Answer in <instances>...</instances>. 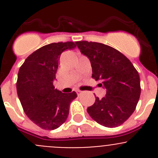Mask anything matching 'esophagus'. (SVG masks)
Returning a JSON list of instances; mask_svg holds the SVG:
<instances>
[{
	"label": "esophagus",
	"instance_id": "obj_1",
	"mask_svg": "<svg viewBox=\"0 0 158 158\" xmlns=\"http://www.w3.org/2000/svg\"><path fill=\"white\" fill-rule=\"evenodd\" d=\"M81 91H80V90H78V91H77V93L78 94V95H79V94H81Z\"/></svg>",
	"mask_w": 158,
	"mask_h": 158
}]
</instances>
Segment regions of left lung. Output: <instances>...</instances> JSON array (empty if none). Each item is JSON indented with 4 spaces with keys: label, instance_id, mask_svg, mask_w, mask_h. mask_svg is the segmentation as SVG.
<instances>
[{
    "label": "left lung",
    "instance_id": "1",
    "mask_svg": "<svg viewBox=\"0 0 158 158\" xmlns=\"http://www.w3.org/2000/svg\"><path fill=\"white\" fill-rule=\"evenodd\" d=\"M81 52L90 60L92 76L106 90V96L95 98L88 107L91 118L108 128L128 119L135 111L141 93L139 75L132 63L119 51L106 44L86 40L76 41Z\"/></svg>",
    "mask_w": 158,
    "mask_h": 158
}]
</instances>
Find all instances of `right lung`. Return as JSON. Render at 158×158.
<instances>
[{
    "label": "right lung",
    "instance_id": "1",
    "mask_svg": "<svg viewBox=\"0 0 158 158\" xmlns=\"http://www.w3.org/2000/svg\"><path fill=\"white\" fill-rule=\"evenodd\" d=\"M75 47L72 41L44 45L30 55L19 68L16 82L19 99L27 117L43 129L61 126L69 115V104L77 97L75 92L63 93L53 85L60 56Z\"/></svg>",
    "mask_w": 158,
    "mask_h": 158
}]
</instances>
